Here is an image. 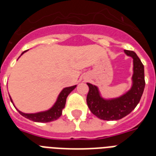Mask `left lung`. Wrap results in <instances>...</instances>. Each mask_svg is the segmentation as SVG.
Segmentation results:
<instances>
[{"instance_id": "8db88e82", "label": "left lung", "mask_w": 156, "mask_h": 156, "mask_svg": "<svg viewBox=\"0 0 156 156\" xmlns=\"http://www.w3.org/2000/svg\"><path fill=\"white\" fill-rule=\"evenodd\" d=\"M125 52L133 59V87L130 90L120 98L105 100L100 97L95 86L87 83V106L94 115L102 120L114 121L125 117L135 108L143 95L145 87L144 66L133 51L125 50Z\"/></svg>"}]
</instances>
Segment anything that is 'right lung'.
<instances>
[{"label":"right lung","instance_id":"obj_1","mask_svg":"<svg viewBox=\"0 0 156 156\" xmlns=\"http://www.w3.org/2000/svg\"><path fill=\"white\" fill-rule=\"evenodd\" d=\"M22 53V54H23ZM76 87V86L73 87H69L65 88L61 94L59 95L58 99L56 100V104H54V106L52 108L49 109L48 111L43 112H39V113H23L22 112L18 111V112L23 116L26 118L29 119L30 121H35V122H50V121H53L56 119H58L62 114V109L65 108L66 102V98L69 95V94L72 91V90ZM10 98V97H9ZM12 102V100H11Z\"/></svg>","mask_w":156,"mask_h":156}]
</instances>
